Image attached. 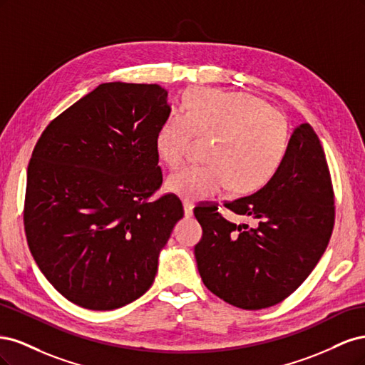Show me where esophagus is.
<instances>
[{
	"label": "esophagus",
	"mask_w": 365,
	"mask_h": 365,
	"mask_svg": "<svg viewBox=\"0 0 365 365\" xmlns=\"http://www.w3.org/2000/svg\"><path fill=\"white\" fill-rule=\"evenodd\" d=\"M182 205H184V215H185V217H192L193 216V207H195L193 202L184 200Z\"/></svg>",
	"instance_id": "1"
}]
</instances>
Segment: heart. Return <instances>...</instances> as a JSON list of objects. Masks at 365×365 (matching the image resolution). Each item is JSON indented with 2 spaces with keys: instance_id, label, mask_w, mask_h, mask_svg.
<instances>
[{
  "instance_id": "b5f03b06",
  "label": "heart",
  "mask_w": 365,
  "mask_h": 365,
  "mask_svg": "<svg viewBox=\"0 0 365 365\" xmlns=\"http://www.w3.org/2000/svg\"><path fill=\"white\" fill-rule=\"evenodd\" d=\"M193 137L212 140L210 164L173 173L168 187L187 201H201L231 185L250 193L267 184L288 150L289 126L280 111L251 94L196 88L184 96V113L169 115L158 129V157L178 168Z\"/></svg>"
}]
</instances>
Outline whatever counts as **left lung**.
I'll use <instances>...</instances> for the list:
<instances>
[{"mask_svg": "<svg viewBox=\"0 0 365 365\" xmlns=\"http://www.w3.org/2000/svg\"><path fill=\"white\" fill-rule=\"evenodd\" d=\"M225 207L252 225L228 222L216 205L195 208L202 227L195 257L204 284L240 309L280 303L312 272L334 230L332 181L314 129L297 126L272 178Z\"/></svg>", "mask_w": 365, "mask_h": 365, "instance_id": "1", "label": "left lung"}]
</instances>
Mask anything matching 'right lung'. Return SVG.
<instances>
[{"instance_id": "obj_1", "label": "right lung", "mask_w": 365, "mask_h": 365, "mask_svg": "<svg viewBox=\"0 0 365 365\" xmlns=\"http://www.w3.org/2000/svg\"><path fill=\"white\" fill-rule=\"evenodd\" d=\"M170 114L160 85H98L42 132L27 170L29 248L67 300L113 311L145 294L184 216L163 182L155 137Z\"/></svg>"}]
</instances>
